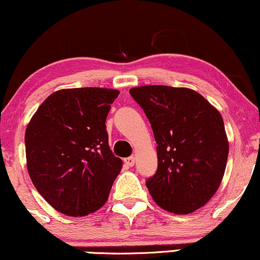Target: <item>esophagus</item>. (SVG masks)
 <instances>
[{"label": "esophagus", "instance_id": "esophagus-1", "mask_svg": "<svg viewBox=\"0 0 260 260\" xmlns=\"http://www.w3.org/2000/svg\"><path fill=\"white\" fill-rule=\"evenodd\" d=\"M135 157L134 156H131V157H127V158H125V159H124V163H125L127 167H134V164H135Z\"/></svg>", "mask_w": 260, "mask_h": 260}]
</instances>
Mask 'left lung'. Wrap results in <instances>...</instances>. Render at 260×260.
Listing matches in <instances>:
<instances>
[{
  "label": "left lung",
  "mask_w": 260,
  "mask_h": 260,
  "mask_svg": "<svg viewBox=\"0 0 260 260\" xmlns=\"http://www.w3.org/2000/svg\"><path fill=\"white\" fill-rule=\"evenodd\" d=\"M151 124L158 168L146 180L161 209L186 214L204 206L223 179L229 142L221 115L187 88L144 85L130 89Z\"/></svg>",
  "instance_id": "obj_1"
}]
</instances>
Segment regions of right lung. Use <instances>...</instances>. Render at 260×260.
<instances>
[{
	"label": "right lung",
	"instance_id": "obj_1",
	"mask_svg": "<svg viewBox=\"0 0 260 260\" xmlns=\"http://www.w3.org/2000/svg\"><path fill=\"white\" fill-rule=\"evenodd\" d=\"M118 90L62 89L40 105L25 130L30 178L55 210L71 217L105 204L122 159L109 146L105 126Z\"/></svg>",
	"mask_w": 260,
	"mask_h": 260
}]
</instances>
